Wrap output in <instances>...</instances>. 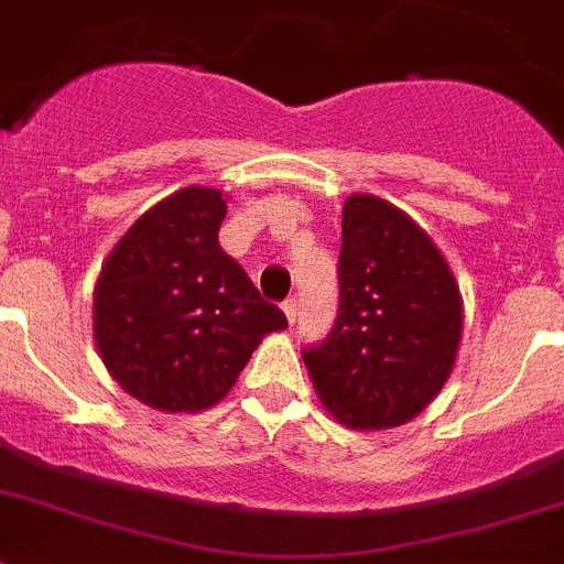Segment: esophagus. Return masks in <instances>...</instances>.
I'll list each match as a JSON object with an SVG mask.
<instances>
[{
    "instance_id": "34e87169",
    "label": "esophagus",
    "mask_w": 564,
    "mask_h": 564,
    "mask_svg": "<svg viewBox=\"0 0 564 564\" xmlns=\"http://www.w3.org/2000/svg\"><path fill=\"white\" fill-rule=\"evenodd\" d=\"M282 313H285V318H288V324H296V299H291V302H285L282 304Z\"/></svg>"
}]
</instances>
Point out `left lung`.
<instances>
[{"instance_id": "1", "label": "left lung", "mask_w": 564, "mask_h": 564, "mask_svg": "<svg viewBox=\"0 0 564 564\" xmlns=\"http://www.w3.org/2000/svg\"><path fill=\"white\" fill-rule=\"evenodd\" d=\"M463 313L457 279L432 238L384 198L351 193L335 329L304 351L321 404L359 432L421 415L452 377Z\"/></svg>"}]
</instances>
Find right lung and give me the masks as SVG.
I'll return each instance as SVG.
<instances>
[{"label": "right lung", "mask_w": 564, "mask_h": 564, "mask_svg": "<svg viewBox=\"0 0 564 564\" xmlns=\"http://www.w3.org/2000/svg\"><path fill=\"white\" fill-rule=\"evenodd\" d=\"M227 196L205 185L149 207L112 246L94 288V340L124 393L160 412H205L288 318L224 254Z\"/></svg>", "instance_id": "1"}]
</instances>
